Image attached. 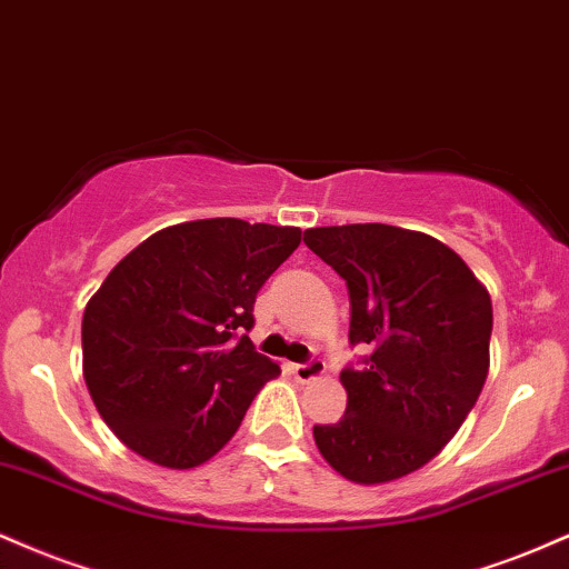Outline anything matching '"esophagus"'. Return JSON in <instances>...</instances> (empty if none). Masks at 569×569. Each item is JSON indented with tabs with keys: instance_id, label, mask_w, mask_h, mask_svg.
<instances>
[{
	"instance_id": "34e87169",
	"label": "esophagus",
	"mask_w": 569,
	"mask_h": 569,
	"mask_svg": "<svg viewBox=\"0 0 569 569\" xmlns=\"http://www.w3.org/2000/svg\"><path fill=\"white\" fill-rule=\"evenodd\" d=\"M325 362L322 359H309V362L303 365H292V376H296L300 383H309L313 378H322L325 376Z\"/></svg>"
}]
</instances>
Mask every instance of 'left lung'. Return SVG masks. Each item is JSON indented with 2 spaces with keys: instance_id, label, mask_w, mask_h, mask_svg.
I'll return each mask as SVG.
<instances>
[{
  "instance_id": "left-lung-1",
  "label": "left lung",
  "mask_w": 569,
  "mask_h": 569,
  "mask_svg": "<svg viewBox=\"0 0 569 569\" xmlns=\"http://www.w3.org/2000/svg\"><path fill=\"white\" fill-rule=\"evenodd\" d=\"M303 242L346 279L349 340L370 349L340 372L346 416L313 426V442L351 482L407 477L442 452L482 393L490 292L429 233L351 223L309 229Z\"/></svg>"
}]
</instances>
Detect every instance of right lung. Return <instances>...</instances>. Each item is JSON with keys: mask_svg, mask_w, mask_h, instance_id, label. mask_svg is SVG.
I'll return each instance as SVG.
<instances>
[{"mask_svg": "<svg viewBox=\"0 0 569 569\" xmlns=\"http://www.w3.org/2000/svg\"><path fill=\"white\" fill-rule=\"evenodd\" d=\"M296 226L207 218L167 226L103 279L82 317L84 383L122 445L167 469L210 460L279 365L247 338L258 290Z\"/></svg>", "mask_w": 569, "mask_h": 569, "instance_id": "right-lung-1", "label": "right lung"}]
</instances>
